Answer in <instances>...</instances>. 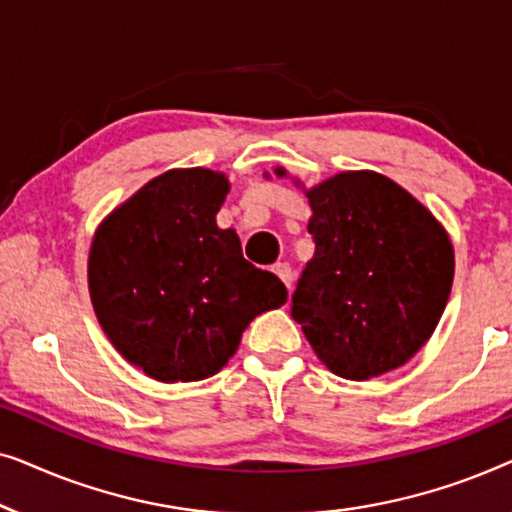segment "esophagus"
Listing matches in <instances>:
<instances>
[{
  "label": "esophagus",
  "mask_w": 512,
  "mask_h": 512,
  "mask_svg": "<svg viewBox=\"0 0 512 512\" xmlns=\"http://www.w3.org/2000/svg\"><path fill=\"white\" fill-rule=\"evenodd\" d=\"M272 272H275V275L286 284V289L291 291V284H293V270H291V265H289V263H277V265H272Z\"/></svg>",
  "instance_id": "obj_1"
}]
</instances>
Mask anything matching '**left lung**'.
Wrapping results in <instances>:
<instances>
[{
  "mask_svg": "<svg viewBox=\"0 0 512 512\" xmlns=\"http://www.w3.org/2000/svg\"><path fill=\"white\" fill-rule=\"evenodd\" d=\"M307 198L314 258L293 291L291 317L335 375L370 380L403 366L436 331L450 298V237L377 172L335 174Z\"/></svg>",
  "mask_w": 512,
  "mask_h": 512,
  "instance_id": "left-lung-1",
  "label": "left lung"
}]
</instances>
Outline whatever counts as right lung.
<instances>
[{"label":"right lung","instance_id":"obj_1","mask_svg":"<svg viewBox=\"0 0 512 512\" xmlns=\"http://www.w3.org/2000/svg\"><path fill=\"white\" fill-rule=\"evenodd\" d=\"M219 172L170 170L97 228L88 286L104 333L160 382H195L226 366L244 328L286 303L277 275L242 256L216 226L228 195Z\"/></svg>","mask_w":512,"mask_h":512}]
</instances>
